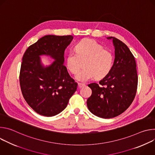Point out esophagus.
Returning a JSON list of instances; mask_svg holds the SVG:
<instances>
[{
  "label": "esophagus",
  "instance_id": "esophagus-1",
  "mask_svg": "<svg viewBox=\"0 0 155 155\" xmlns=\"http://www.w3.org/2000/svg\"><path fill=\"white\" fill-rule=\"evenodd\" d=\"M78 85L79 88H81V87H84V86H85V84H83V83H78Z\"/></svg>",
  "mask_w": 155,
  "mask_h": 155
}]
</instances>
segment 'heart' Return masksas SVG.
Wrapping results in <instances>:
<instances>
[{
	"mask_svg": "<svg viewBox=\"0 0 155 155\" xmlns=\"http://www.w3.org/2000/svg\"><path fill=\"white\" fill-rule=\"evenodd\" d=\"M74 51H70L66 58V66L72 74H76L81 68V61H84L83 69L75 76L80 81L86 82L93 78L101 79L111 71L114 56L112 53L96 41L84 39L76 44Z\"/></svg>",
	"mask_w": 155,
	"mask_h": 155,
	"instance_id": "1",
	"label": "heart"
}]
</instances>
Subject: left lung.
I'll return each instance as SVG.
<instances>
[{
  "mask_svg": "<svg viewBox=\"0 0 155 155\" xmlns=\"http://www.w3.org/2000/svg\"><path fill=\"white\" fill-rule=\"evenodd\" d=\"M115 60L110 72L99 83L88 84L91 96L87 99V106L94 115L112 118L123 113L133 101L137 91L138 77L135 58L126 45L115 37Z\"/></svg>",
  "mask_w": 155,
  "mask_h": 155,
  "instance_id": "obj_1",
  "label": "left lung"
}]
</instances>
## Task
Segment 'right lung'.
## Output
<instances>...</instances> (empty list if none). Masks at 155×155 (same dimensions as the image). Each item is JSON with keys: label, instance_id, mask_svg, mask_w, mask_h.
Instances as JSON below:
<instances>
[{"label": "right lung", "instance_id": "add662e5", "mask_svg": "<svg viewBox=\"0 0 155 155\" xmlns=\"http://www.w3.org/2000/svg\"><path fill=\"white\" fill-rule=\"evenodd\" d=\"M72 35H45L26 50L19 74L22 94L28 105L37 114L53 117L67 107L76 91L77 83L64 65V51ZM50 56L55 61L44 66L39 56Z\"/></svg>", "mask_w": 155, "mask_h": 155}]
</instances>
